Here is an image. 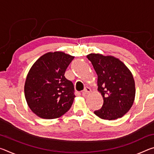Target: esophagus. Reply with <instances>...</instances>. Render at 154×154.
Instances as JSON below:
<instances>
[{
    "mask_svg": "<svg viewBox=\"0 0 154 154\" xmlns=\"http://www.w3.org/2000/svg\"><path fill=\"white\" fill-rule=\"evenodd\" d=\"M90 92H91L90 88L88 87H85L84 88V90H83V91L82 92V93L84 94H89Z\"/></svg>",
    "mask_w": 154,
    "mask_h": 154,
    "instance_id": "obj_1",
    "label": "esophagus"
}]
</instances>
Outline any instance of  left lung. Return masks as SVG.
Returning <instances> with one entry per match:
<instances>
[{
	"mask_svg": "<svg viewBox=\"0 0 154 154\" xmlns=\"http://www.w3.org/2000/svg\"><path fill=\"white\" fill-rule=\"evenodd\" d=\"M98 75V91L103 98L101 109L94 113L103 119L123 117L133 105L135 83L132 74L123 62L111 56H87Z\"/></svg>",
	"mask_w": 154,
	"mask_h": 154,
	"instance_id": "left-lung-1",
	"label": "left lung"
}]
</instances>
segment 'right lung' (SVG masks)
<instances>
[{
	"mask_svg": "<svg viewBox=\"0 0 154 154\" xmlns=\"http://www.w3.org/2000/svg\"><path fill=\"white\" fill-rule=\"evenodd\" d=\"M73 59L62 51L48 52L31 67L25 82V98L31 111L39 118H58L71 107L74 85L64 73Z\"/></svg>",
	"mask_w": 154,
	"mask_h": 154,
	"instance_id": "1",
	"label": "right lung"
}]
</instances>
